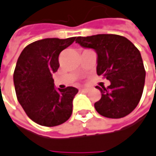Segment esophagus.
<instances>
[{"mask_svg": "<svg viewBox=\"0 0 156 156\" xmlns=\"http://www.w3.org/2000/svg\"><path fill=\"white\" fill-rule=\"evenodd\" d=\"M80 91L82 93H88L89 92V89H87V88H83V89H80Z\"/></svg>", "mask_w": 156, "mask_h": 156, "instance_id": "1", "label": "esophagus"}]
</instances>
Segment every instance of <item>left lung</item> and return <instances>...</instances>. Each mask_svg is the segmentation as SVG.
<instances>
[{
	"mask_svg": "<svg viewBox=\"0 0 156 156\" xmlns=\"http://www.w3.org/2000/svg\"><path fill=\"white\" fill-rule=\"evenodd\" d=\"M76 43L97 54V75L110 80L107 87H97L101 99L96 112L106 118L120 119L138 105L145 86L146 71L140 51L126 37L112 34L78 36Z\"/></svg>",
	"mask_w": 156,
	"mask_h": 156,
	"instance_id": "obj_1",
	"label": "left lung"
}]
</instances>
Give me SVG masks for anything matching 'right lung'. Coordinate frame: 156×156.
Wrapping results in <instances>:
<instances>
[{
	"label": "right lung",
	"instance_id": "1",
	"mask_svg": "<svg viewBox=\"0 0 156 156\" xmlns=\"http://www.w3.org/2000/svg\"><path fill=\"white\" fill-rule=\"evenodd\" d=\"M75 41L45 38L26 46L13 74L17 98L27 115L36 123L54 127L64 123L72 113V102L78 90L68 87L56 89L52 74L60 67L59 55Z\"/></svg>",
	"mask_w": 156,
	"mask_h": 156
}]
</instances>
